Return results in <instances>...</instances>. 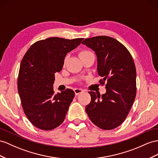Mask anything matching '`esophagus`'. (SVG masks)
Here are the masks:
<instances>
[{"label":"esophagus","instance_id":"esophagus-1","mask_svg":"<svg viewBox=\"0 0 158 158\" xmlns=\"http://www.w3.org/2000/svg\"><path fill=\"white\" fill-rule=\"evenodd\" d=\"M74 91H75V95H78L79 94H81V93H83L84 91H83V89H75Z\"/></svg>","mask_w":158,"mask_h":158}]
</instances>
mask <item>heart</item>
Segmentation results:
<instances>
[{
	"label": "heart",
	"mask_w": 158,
	"mask_h": 158,
	"mask_svg": "<svg viewBox=\"0 0 158 158\" xmlns=\"http://www.w3.org/2000/svg\"><path fill=\"white\" fill-rule=\"evenodd\" d=\"M91 52H90V51H81L79 53V56H80V57L81 58V57H83V56H86V55H87L88 54H89V53H91ZM66 59H67V57H66V59H65V60H66Z\"/></svg>",
	"instance_id": "heart-1"
}]
</instances>
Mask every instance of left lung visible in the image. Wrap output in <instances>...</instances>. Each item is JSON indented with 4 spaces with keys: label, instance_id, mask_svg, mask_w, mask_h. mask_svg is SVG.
I'll return each mask as SVG.
<instances>
[{
    "label": "left lung",
    "instance_id": "1",
    "mask_svg": "<svg viewBox=\"0 0 158 158\" xmlns=\"http://www.w3.org/2000/svg\"><path fill=\"white\" fill-rule=\"evenodd\" d=\"M83 44L95 52L99 82H106L102 95L89 91L91 100L86 106L89 118L96 126L110 130L122 123L136 95V70L130 52L118 40L107 36L85 39Z\"/></svg>",
    "mask_w": 158,
    "mask_h": 158
}]
</instances>
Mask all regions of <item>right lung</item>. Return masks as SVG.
I'll return each mask as SVG.
<instances>
[{
  "instance_id": "1",
  "label": "right lung",
  "mask_w": 158,
  "mask_h": 158,
  "mask_svg": "<svg viewBox=\"0 0 158 158\" xmlns=\"http://www.w3.org/2000/svg\"><path fill=\"white\" fill-rule=\"evenodd\" d=\"M83 39L50 37L39 40L23 56L18 92L26 116L37 128L51 130L65 118L75 92L67 89L55 95V73L61 71L67 52L77 47Z\"/></svg>"
}]
</instances>
